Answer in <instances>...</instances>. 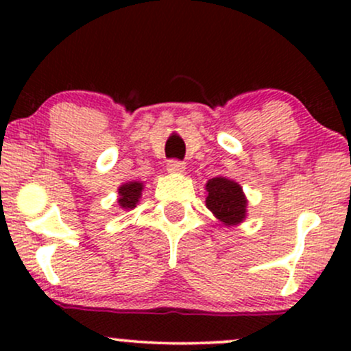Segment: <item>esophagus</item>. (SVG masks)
Returning <instances> with one entry per match:
<instances>
[{"label":"esophagus","mask_w":351,"mask_h":351,"mask_svg":"<svg viewBox=\"0 0 351 351\" xmlns=\"http://www.w3.org/2000/svg\"><path fill=\"white\" fill-rule=\"evenodd\" d=\"M168 173H183L184 171V163L178 162V160H170L167 165Z\"/></svg>","instance_id":"obj_1"}]
</instances>
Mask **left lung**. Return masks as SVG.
I'll return each instance as SVG.
<instances>
[{"label":"left lung","mask_w":351,"mask_h":351,"mask_svg":"<svg viewBox=\"0 0 351 351\" xmlns=\"http://www.w3.org/2000/svg\"><path fill=\"white\" fill-rule=\"evenodd\" d=\"M206 208L226 226H237L245 219V199L243 188L236 181L216 176L206 183Z\"/></svg>","instance_id":"8db88e82"}]
</instances>
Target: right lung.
Returning a JSON list of instances; mask_svg holds the SVG:
<instances>
[{"label":"right lung","instance_id":"obj_1","mask_svg":"<svg viewBox=\"0 0 351 351\" xmlns=\"http://www.w3.org/2000/svg\"><path fill=\"white\" fill-rule=\"evenodd\" d=\"M143 183L140 181H128L119 188V206L123 209H132L136 206L142 196Z\"/></svg>","mask_w":351,"mask_h":351}]
</instances>
